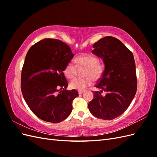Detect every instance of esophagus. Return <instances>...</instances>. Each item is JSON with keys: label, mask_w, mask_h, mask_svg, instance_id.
<instances>
[{"label": "esophagus", "mask_w": 157, "mask_h": 157, "mask_svg": "<svg viewBox=\"0 0 157 157\" xmlns=\"http://www.w3.org/2000/svg\"><path fill=\"white\" fill-rule=\"evenodd\" d=\"M78 92L79 94H83L84 92V90H78Z\"/></svg>", "instance_id": "34e87169"}]
</instances>
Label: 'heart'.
<instances>
[{
  "label": "heart",
  "mask_w": 157,
  "mask_h": 157,
  "mask_svg": "<svg viewBox=\"0 0 157 157\" xmlns=\"http://www.w3.org/2000/svg\"><path fill=\"white\" fill-rule=\"evenodd\" d=\"M75 61L76 64L73 61H70L66 65L63 71L65 77L69 79L73 78L77 75L78 67H86L84 75L86 77L76 78L71 80L69 84L71 88L77 90L84 89L92 84V78L94 80H98L101 77L103 72V66L98 62V59L96 56L81 54L76 57Z\"/></svg>",
  "instance_id": "heart-1"
}]
</instances>
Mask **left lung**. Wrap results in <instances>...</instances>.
Returning <instances> with one entry per match:
<instances>
[{"label": "left lung", "mask_w": 157, "mask_h": 157, "mask_svg": "<svg viewBox=\"0 0 157 157\" xmlns=\"http://www.w3.org/2000/svg\"><path fill=\"white\" fill-rule=\"evenodd\" d=\"M92 53L103 59L105 69L96 84L100 91L94 92L88 103L92 115L113 120L129 107L137 90L136 64L132 52L113 36H105L93 45ZM104 91L105 96L101 94Z\"/></svg>", "instance_id": "obj_1"}]
</instances>
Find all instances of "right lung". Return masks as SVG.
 <instances>
[{
    "instance_id": "add662e5",
    "label": "right lung",
    "mask_w": 157,
    "mask_h": 157,
    "mask_svg": "<svg viewBox=\"0 0 157 157\" xmlns=\"http://www.w3.org/2000/svg\"><path fill=\"white\" fill-rule=\"evenodd\" d=\"M73 57L70 47L58 39L42 40L27 52L21 71V92L32 112L42 121L58 123L72 111L78 94L66 90L63 71Z\"/></svg>"
}]
</instances>
